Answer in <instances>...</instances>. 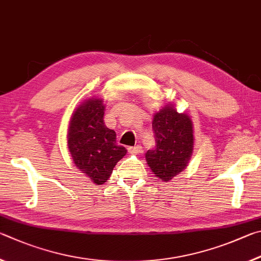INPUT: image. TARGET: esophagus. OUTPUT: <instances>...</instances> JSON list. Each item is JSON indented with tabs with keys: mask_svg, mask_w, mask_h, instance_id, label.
Returning a JSON list of instances; mask_svg holds the SVG:
<instances>
[{
	"mask_svg": "<svg viewBox=\"0 0 261 261\" xmlns=\"http://www.w3.org/2000/svg\"><path fill=\"white\" fill-rule=\"evenodd\" d=\"M128 152H129V153H141V152H142V147H141V145L129 147V148H128Z\"/></svg>",
	"mask_w": 261,
	"mask_h": 261,
	"instance_id": "obj_1",
	"label": "esophagus"
}]
</instances>
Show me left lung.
Listing matches in <instances>:
<instances>
[{
  "label": "left lung",
  "mask_w": 261,
  "mask_h": 261,
  "mask_svg": "<svg viewBox=\"0 0 261 261\" xmlns=\"http://www.w3.org/2000/svg\"><path fill=\"white\" fill-rule=\"evenodd\" d=\"M152 130L156 148L148 150L145 158L153 174L167 182L188 165L194 148L193 123L171 105L154 114Z\"/></svg>",
  "instance_id": "obj_1"
}]
</instances>
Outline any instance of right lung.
I'll return each mask as SVG.
<instances>
[{"instance_id":"obj_1","label":"right lung","mask_w":261,"mask_h":261,"mask_svg":"<svg viewBox=\"0 0 261 261\" xmlns=\"http://www.w3.org/2000/svg\"><path fill=\"white\" fill-rule=\"evenodd\" d=\"M102 99L91 98L77 108L68 128V150L73 162L95 185H103L127 150L118 145L116 132L104 125Z\"/></svg>"}]
</instances>
